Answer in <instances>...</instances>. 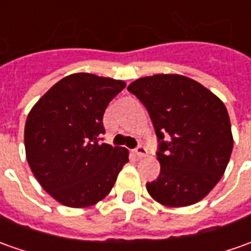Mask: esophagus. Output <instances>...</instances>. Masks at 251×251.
Masks as SVG:
<instances>
[{
  "label": "esophagus",
  "instance_id": "obj_1",
  "mask_svg": "<svg viewBox=\"0 0 251 251\" xmlns=\"http://www.w3.org/2000/svg\"><path fill=\"white\" fill-rule=\"evenodd\" d=\"M134 152H136V155L139 156V158H143V156H146L147 155V148L144 147V146H139V147L134 150Z\"/></svg>",
  "mask_w": 251,
  "mask_h": 251
}]
</instances>
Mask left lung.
Wrapping results in <instances>:
<instances>
[{
	"label": "left lung",
	"instance_id": "8db88e82",
	"mask_svg": "<svg viewBox=\"0 0 251 251\" xmlns=\"http://www.w3.org/2000/svg\"><path fill=\"white\" fill-rule=\"evenodd\" d=\"M127 90L146 105L158 137L161 173L147 183L170 207L203 199L226 172L233 140L224 103L201 83L177 74L140 78Z\"/></svg>",
	"mask_w": 251,
	"mask_h": 251
}]
</instances>
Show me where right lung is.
<instances>
[{
  "label": "right lung",
  "mask_w": 251,
  "mask_h": 251,
  "mask_svg": "<svg viewBox=\"0 0 251 251\" xmlns=\"http://www.w3.org/2000/svg\"><path fill=\"white\" fill-rule=\"evenodd\" d=\"M125 82L71 74L32 107L25 127L27 162L42 188L70 207L97 203L129 162L124 147L103 143V115Z\"/></svg>",
  "instance_id": "add662e5"
}]
</instances>
